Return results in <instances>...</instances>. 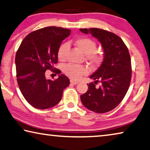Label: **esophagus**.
Listing matches in <instances>:
<instances>
[{"instance_id":"esophagus-1","label":"esophagus","mask_w":150,"mask_h":150,"mask_svg":"<svg viewBox=\"0 0 150 150\" xmlns=\"http://www.w3.org/2000/svg\"><path fill=\"white\" fill-rule=\"evenodd\" d=\"M70 82H71V83L73 84V85H76V84H77L78 83H79L78 81H75V80H73V79H71L70 81Z\"/></svg>"}]
</instances>
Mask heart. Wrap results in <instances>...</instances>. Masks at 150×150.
Instances as JSON below:
<instances>
[{
	"label": "heart",
	"instance_id": "1",
	"mask_svg": "<svg viewBox=\"0 0 150 150\" xmlns=\"http://www.w3.org/2000/svg\"><path fill=\"white\" fill-rule=\"evenodd\" d=\"M75 46L85 54V59L92 66L99 65L102 60L101 54L96 51L97 44L93 40L88 37H80L74 41ZM69 48L68 44L64 43L59 47L57 52L58 59L64 61ZM65 74L73 79H79L83 75L87 74L88 69L84 66L69 64L64 69Z\"/></svg>",
	"mask_w": 150,
	"mask_h": 150
}]
</instances>
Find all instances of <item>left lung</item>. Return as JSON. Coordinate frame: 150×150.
Masks as SVG:
<instances>
[{
  "label": "left lung",
  "instance_id": "8db88e82",
  "mask_svg": "<svg viewBox=\"0 0 150 150\" xmlns=\"http://www.w3.org/2000/svg\"><path fill=\"white\" fill-rule=\"evenodd\" d=\"M85 34H91L100 42L104 57L101 66L89 78L94 83L87 84L88 90L81 96L85 108L103 113L116 108L124 98L132 77V65L127 47L120 37L101 28H80ZM98 82L99 87H96Z\"/></svg>",
  "mask_w": 150,
  "mask_h": 150
}]
</instances>
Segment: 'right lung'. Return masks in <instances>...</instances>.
<instances>
[{"label": "right lung", "mask_w": 150, "mask_h": 150, "mask_svg": "<svg viewBox=\"0 0 150 150\" xmlns=\"http://www.w3.org/2000/svg\"><path fill=\"white\" fill-rule=\"evenodd\" d=\"M71 30L47 27L28 34L21 42L15 56L16 78L23 97L30 105L39 109L52 108L59 103L63 91L70 83L61 74L54 81L47 79L45 71H54L61 44L69 36ZM60 74V70H56Z\"/></svg>", "instance_id": "1"}]
</instances>
